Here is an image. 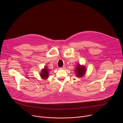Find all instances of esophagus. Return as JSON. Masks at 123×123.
Segmentation results:
<instances>
[{
	"mask_svg": "<svg viewBox=\"0 0 123 123\" xmlns=\"http://www.w3.org/2000/svg\"><path fill=\"white\" fill-rule=\"evenodd\" d=\"M60 69L61 70H64V69H65V66H63V67H62L60 68Z\"/></svg>",
	"mask_w": 123,
	"mask_h": 123,
	"instance_id": "34e87169",
	"label": "esophagus"
}]
</instances>
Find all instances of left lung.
Returning <instances> with one entry per match:
<instances>
[{
	"label": "left lung",
	"instance_id": "8db88e82",
	"mask_svg": "<svg viewBox=\"0 0 123 123\" xmlns=\"http://www.w3.org/2000/svg\"><path fill=\"white\" fill-rule=\"evenodd\" d=\"M75 75L77 77H82L86 74V68L84 65H81L80 64H77L75 69Z\"/></svg>",
	"mask_w": 123,
	"mask_h": 123
}]
</instances>
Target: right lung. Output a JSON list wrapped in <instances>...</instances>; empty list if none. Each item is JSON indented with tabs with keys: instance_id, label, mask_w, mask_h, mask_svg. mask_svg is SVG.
I'll return each mask as SVG.
<instances>
[{
	"instance_id": "obj_1",
	"label": "right lung",
	"mask_w": 123,
	"mask_h": 123,
	"mask_svg": "<svg viewBox=\"0 0 123 123\" xmlns=\"http://www.w3.org/2000/svg\"><path fill=\"white\" fill-rule=\"evenodd\" d=\"M49 70L48 69L47 67L45 66L43 69H42L41 72L40 73V75L43 80H46L49 77Z\"/></svg>"
}]
</instances>
